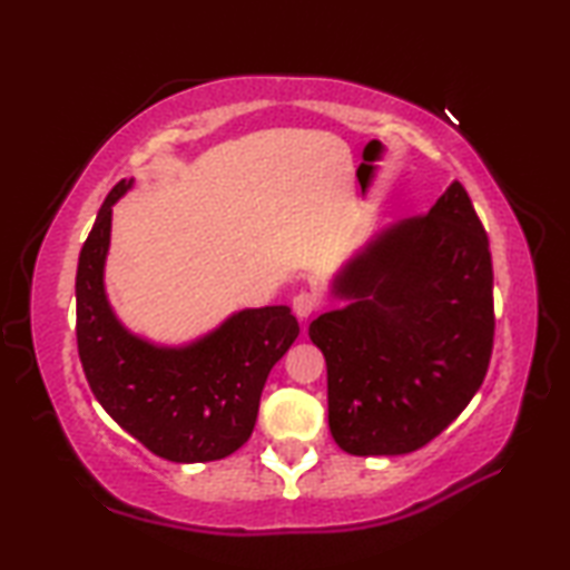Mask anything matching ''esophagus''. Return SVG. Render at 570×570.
<instances>
[{"mask_svg":"<svg viewBox=\"0 0 570 570\" xmlns=\"http://www.w3.org/2000/svg\"><path fill=\"white\" fill-rule=\"evenodd\" d=\"M292 306H294V314L298 316V320H308V316H312L314 312H316V306H320V302H316V296L314 294H308V292H298L296 296H294V302H292Z\"/></svg>","mask_w":570,"mask_h":570,"instance_id":"1","label":"esophagus"}]
</instances>
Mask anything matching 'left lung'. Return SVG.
<instances>
[{
	"label": "left lung",
	"mask_w": 570,
	"mask_h": 570,
	"mask_svg": "<svg viewBox=\"0 0 570 570\" xmlns=\"http://www.w3.org/2000/svg\"><path fill=\"white\" fill-rule=\"evenodd\" d=\"M344 306L308 340L326 360L330 430L350 455H407L475 397L493 352V262L458 180L428 214L380 228L330 284Z\"/></svg>",
	"instance_id": "8db88e82"
}]
</instances>
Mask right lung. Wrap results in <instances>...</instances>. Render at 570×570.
Here are the masks:
<instances>
[{
  "mask_svg": "<svg viewBox=\"0 0 570 570\" xmlns=\"http://www.w3.org/2000/svg\"><path fill=\"white\" fill-rule=\"evenodd\" d=\"M135 186L125 178L98 210L75 278L77 350L95 400L158 458L210 462L250 438L272 366L298 336L286 304L240 308L186 344L128 330L105 288L112 206Z\"/></svg>",
  "mask_w": 570,
  "mask_h": 570,
  "instance_id": "add662e5",
  "label": "right lung"
}]
</instances>
